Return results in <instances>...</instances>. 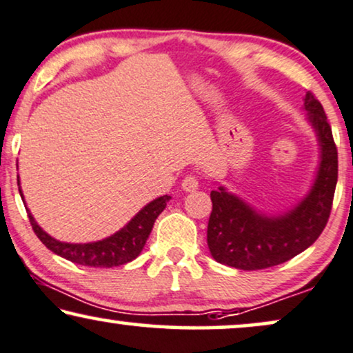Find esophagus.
<instances>
[{
  "label": "esophagus",
  "mask_w": 353,
  "mask_h": 353,
  "mask_svg": "<svg viewBox=\"0 0 353 353\" xmlns=\"http://www.w3.org/2000/svg\"><path fill=\"white\" fill-rule=\"evenodd\" d=\"M199 177L194 176V174H189V176H185L184 179H182V189H184L185 192H195L196 189H199Z\"/></svg>",
  "instance_id": "obj_1"
}]
</instances>
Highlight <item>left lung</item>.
<instances>
[{"instance_id":"1","label":"left lung","mask_w":353,"mask_h":353,"mask_svg":"<svg viewBox=\"0 0 353 353\" xmlns=\"http://www.w3.org/2000/svg\"><path fill=\"white\" fill-rule=\"evenodd\" d=\"M305 110L321 147L312 190L294 210L278 218L258 214L223 187L211 190L213 210L206 242L218 263L245 271L281 265L307 250L326 228L337 184V147L326 112L312 92L305 95Z\"/></svg>"}]
</instances>
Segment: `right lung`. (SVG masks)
Masks as SVG:
<instances>
[{"label":"right lung","mask_w":353,"mask_h":353,"mask_svg":"<svg viewBox=\"0 0 353 353\" xmlns=\"http://www.w3.org/2000/svg\"><path fill=\"white\" fill-rule=\"evenodd\" d=\"M19 184V182H17ZM19 194L23 199L21 187H19ZM171 196L163 195L159 199L153 200L145 208L139 211L132 219L129 221L121 231H117L114 236L103 239V241L92 242V243H65L59 242L48 236L39 224L35 223L34 216L27 210L29 214L32 229L37 234V237L45 243L46 248L56 255L65 258V260L77 263L82 266H93V268H114L125 265V263L135 260L145 247V242L152 232L154 221L161 211L166 208V203ZM23 201V200H22Z\"/></svg>","instance_id":"add662e5"}]
</instances>
